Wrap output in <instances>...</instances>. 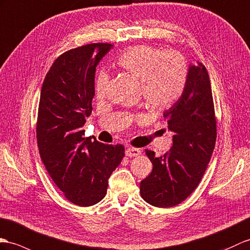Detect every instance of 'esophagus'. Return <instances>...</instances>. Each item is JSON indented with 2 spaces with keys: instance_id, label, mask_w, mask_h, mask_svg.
<instances>
[{
  "instance_id": "obj_1",
  "label": "esophagus",
  "mask_w": 250,
  "mask_h": 250,
  "mask_svg": "<svg viewBox=\"0 0 250 250\" xmlns=\"http://www.w3.org/2000/svg\"><path fill=\"white\" fill-rule=\"evenodd\" d=\"M140 154H141V150L139 148H135V147H128L125 150V155L127 157H138Z\"/></svg>"
}]
</instances>
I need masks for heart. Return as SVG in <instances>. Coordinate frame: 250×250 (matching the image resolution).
<instances>
[{
  "mask_svg": "<svg viewBox=\"0 0 250 250\" xmlns=\"http://www.w3.org/2000/svg\"><path fill=\"white\" fill-rule=\"evenodd\" d=\"M120 68L141 81L146 103L155 109L167 108L177 100L184 89L187 64L175 52L163 53L160 48L142 44L128 48L118 59ZM108 75L100 72L95 79V94H105Z\"/></svg>",
  "mask_w": 250,
  "mask_h": 250,
  "instance_id": "1",
  "label": "heart"
}]
</instances>
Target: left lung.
<instances>
[{"label": "left lung", "instance_id": "1", "mask_svg": "<svg viewBox=\"0 0 250 250\" xmlns=\"http://www.w3.org/2000/svg\"><path fill=\"white\" fill-rule=\"evenodd\" d=\"M163 117L173 132V146L160 157L145 150L153 171L141 181L140 193L149 205L167 208L182 203L195 190L215 146L211 83L202 62L188 64L184 91Z\"/></svg>", "mask_w": 250, "mask_h": 250}]
</instances>
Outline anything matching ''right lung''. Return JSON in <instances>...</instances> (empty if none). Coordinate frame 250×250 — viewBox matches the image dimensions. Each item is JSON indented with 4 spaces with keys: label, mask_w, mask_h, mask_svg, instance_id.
<instances>
[{
    "label": "right lung",
    "mask_w": 250,
    "mask_h": 250,
    "mask_svg": "<svg viewBox=\"0 0 250 250\" xmlns=\"http://www.w3.org/2000/svg\"><path fill=\"white\" fill-rule=\"evenodd\" d=\"M113 47L87 44L59 56L42 84L37 142L41 159L66 199L81 207L105 197L108 180L124 157V146L84 137L92 112L95 69Z\"/></svg>",
    "instance_id": "1"
}]
</instances>
